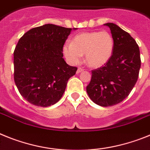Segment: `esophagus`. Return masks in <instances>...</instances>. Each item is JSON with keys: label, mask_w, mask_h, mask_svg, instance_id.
Instances as JSON below:
<instances>
[{"label": "esophagus", "mask_w": 150, "mask_h": 150, "mask_svg": "<svg viewBox=\"0 0 150 150\" xmlns=\"http://www.w3.org/2000/svg\"><path fill=\"white\" fill-rule=\"evenodd\" d=\"M83 70H84V69H83V68L79 67L78 68V69H77V73H79V72H81V71H82Z\"/></svg>", "instance_id": "obj_1"}]
</instances>
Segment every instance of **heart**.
Here are the masks:
<instances>
[{
    "label": "heart",
    "instance_id": "obj_1",
    "mask_svg": "<svg viewBox=\"0 0 150 150\" xmlns=\"http://www.w3.org/2000/svg\"><path fill=\"white\" fill-rule=\"evenodd\" d=\"M114 39L107 31L83 32L75 36L71 43L64 44L62 51L70 64L77 65L85 55L86 63L91 67L105 65L112 55Z\"/></svg>",
    "mask_w": 150,
    "mask_h": 150
}]
</instances>
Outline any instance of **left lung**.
I'll use <instances>...</instances> for the list:
<instances>
[{
  "label": "left lung",
  "instance_id": "1",
  "mask_svg": "<svg viewBox=\"0 0 150 150\" xmlns=\"http://www.w3.org/2000/svg\"><path fill=\"white\" fill-rule=\"evenodd\" d=\"M105 25L111 30L114 50L106 64L91 71L87 92L93 103L107 107L129 95L137 81L141 60L139 46L129 34L114 23Z\"/></svg>",
  "mask_w": 150,
  "mask_h": 150
}]
</instances>
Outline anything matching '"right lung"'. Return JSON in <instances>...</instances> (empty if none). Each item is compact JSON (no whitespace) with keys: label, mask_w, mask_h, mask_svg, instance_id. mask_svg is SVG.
<instances>
[{"label":"right lung","mask_w":150,"mask_h":150,"mask_svg":"<svg viewBox=\"0 0 150 150\" xmlns=\"http://www.w3.org/2000/svg\"><path fill=\"white\" fill-rule=\"evenodd\" d=\"M76 29V28H74ZM71 28L53 24L30 29L13 52L14 81L25 100L35 106H51L62 97L77 67L62 58V48Z\"/></svg>","instance_id":"1"}]
</instances>
